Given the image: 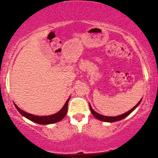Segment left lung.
Here are the masks:
<instances>
[{
	"mask_svg": "<svg viewBox=\"0 0 158 158\" xmlns=\"http://www.w3.org/2000/svg\"><path fill=\"white\" fill-rule=\"evenodd\" d=\"M141 101H142V99L139 101V103H138L135 106H134L132 109H131V110H129V111H127V112H126V113L122 114V115L116 116H103V115H101V114H99L98 113H97V112L95 111L94 110L92 109V107H91V106H90V104H89V106H90V111H91L92 114L96 118H98V119L101 120V121H103V122H118V121L122 120V119H123V118H124L125 117H127V116L128 115H129V114H130L131 112H132L134 110H135L136 108H137L138 106H139L140 102H141Z\"/></svg>",
	"mask_w": 158,
	"mask_h": 158,
	"instance_id": "8db88e82",
	"label": "left lung"
}]
</instances>
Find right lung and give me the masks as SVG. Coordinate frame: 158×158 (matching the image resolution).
Masks as SVG:
<instances>
[{"mask_svg":"<svg viewBox=\"0 0 158 158\" xmlns=\"http://www.w3.org/2000/svg\"><path fill=\"white\" fill-rule=\"evenodd\" d=\"M70 100V98H69L67 101L64 103V106L62 108L61 110L60 111H58L57 113H56L53 115L50 116H35L32 115L31 114L27 113V112L23 111L21 109L17 106L16 104L15 106H16V109L18 110L19 113H20L21 115L24 116V117L27 118L28 119L32 121V122L37 123V124H53V123H56L60 122L62 119H63L64 116H65L67 111H68V101Z\"/></svg>","mask_w":158,"mask_h":158,"instance_id":"right-lung-1","label":"right lung"}]
</instances>
